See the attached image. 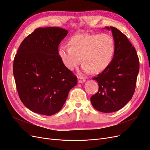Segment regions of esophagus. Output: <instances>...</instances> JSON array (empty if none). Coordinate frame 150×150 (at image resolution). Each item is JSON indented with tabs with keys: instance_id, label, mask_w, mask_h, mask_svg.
I'll use <instances>...</instances> for the list:
<instances>
[{
	"instance_id": "1",
	"label": "esophagus",
	"mask_w": 150,
	"mask_h": 150,
	"mask_svg": "<svg viewBox=\"0 0 150 150\" xmlns=\"http://www.w3.org/2000/svg\"><path fill=\"white\" fill-rule=\"evenodd\" d=\"M78 83H84L86 81V79H84L83 78H82V77H81V76L78 77Z\"/></svg>"
}]
</instances>
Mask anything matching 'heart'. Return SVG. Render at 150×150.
<instances>
[{
    "instance_id": "obj_1",
    "label": "heart",
    "mask_w": 150,
    "mask_h": 150,
    "mask_svg": "<svg viewBox=\"0 0 150 150\" xmlns=\"http://www.w3.org/2000/svg\"><path fill=\"white\" fill-rule=\"evenodd\" d=\"M69 42L70 46L59 47L58 54L63 64L70 71L76 69L82 61L85 73H99L110 65L115 56V41L110 34H81L72 36Z\"/></svg>"
}]
</instances>
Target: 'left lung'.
I'll return each mask as SVG.
<instances>
[{
  "label": "left lung",
  "mask_w": 150,
  "mask_h": 150,
  "mask_svg": "<svg viewBox=\"0 0 150 150\" xmlns=\"http://www.w3.org/2000/svg\"><path fill=\"white\" fill-rule=\"evenodd\" d=\"M105 28L112 34L115 53L110 65L93 79L98 82L99 90L91 98V102L99 111L112 112L120 110L132 98L139 62L135 48L126 36L114 27Z\"/></svg>",
  "instance_id": "8db88e82"
}]
</instances>
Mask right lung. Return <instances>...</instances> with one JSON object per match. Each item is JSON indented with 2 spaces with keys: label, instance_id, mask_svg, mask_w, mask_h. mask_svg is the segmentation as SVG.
<instances>
[{
  "label": "right lung",
  "instance_id": "right-lung-1",
  "mask_svg": "<svg viewBox=\"0 0 150 150\" xmlns=\"http://www.w3.org/2000/svg\"><path fill=\"white\" fill-rule=\"evenodd\" d=\"M68 31L60 28H39L21 44L13 64V73L21 101L40 115L59 111L77 77L63 64L58 46Z\"/></svg>",
  "mask_w": 150,
  "mask_h": 150
}]
</instances>
